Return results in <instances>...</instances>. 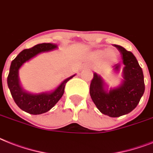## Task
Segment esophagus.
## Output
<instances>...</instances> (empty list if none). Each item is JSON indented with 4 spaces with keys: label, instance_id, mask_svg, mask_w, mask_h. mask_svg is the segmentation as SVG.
I'll use <instances>...</instances> for the list:
<instances>
[{
    "label": "esophagus",
    "instance_id": "34e87169",
    "mask_svg": "<svg viewBox=\"0 0 153 153\" xmlns=\"http://www.w3.org/2000/svg\"><path fill=\"white\" fill-rule=\"evenodd\" d=\"M82 69H89L90 68V67H89V65H85V66H82Z\"/></svg>",
    "mask_w": 153,
    "mask_h": 153
}]
</instances>
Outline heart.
<instances>
[{"instance_id": "heart-1", "label": "heart", "mask_w": 153, "mask_h": 153, "mask_svg": "<svg viewBox=\"0 0 153 153\" xmlns=\"http://www.w3.org/2000/svg\"><path fill=\"white\" fill-rule=\"evenodd\" d=\"M100 54H102V52H100ZM107 56H108V58L109 59H115V53L114 51L112 50H108L107 51Z\"/></svg>"}]
</instances>
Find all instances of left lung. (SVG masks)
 I'll return each mask as SVG.
<instances>
[{"label": "left lung", "instance_id": "obj_1", "mask_svg": "<svg viewBox=\"0 0 153 153\" xmlns=\"http://www.w3.org/2000/svg\"><path fill=\"white\" fill-rule=\"evenodd\" d=\"M114 46L121 53L123 63L114 65L113 70L120 71L123 67V82L117 87L108 89L102 78L94 73L89 94L100 112L110 117H120L137 107L145 92V82L142 69L134 54L120 45Z\"/></svg>", "mask_w": 153, "mask_h": 153}]
</instances>
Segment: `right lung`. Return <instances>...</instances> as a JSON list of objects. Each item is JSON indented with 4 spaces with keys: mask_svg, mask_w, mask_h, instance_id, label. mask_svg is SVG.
Masks as SVG:
<instances>
[{
    "mask_svg": "<svg viewBox=\"0 0 153 153\" xmlns=\"http://www.w3.org/2000/svg\"><path fill=\"white\" fill-rule=\"evenodd\" d=\"M56 48V45L51 43L36 45L32 48L22 51L12 61L7 79L8 88L16 105L23 111L29 114L40 115L49 111L63 96L66 83L75 75L74 74L66 79L55 90L51 92L30 94L24 90L21 86L19 78V70L22 65L39 53L49 52Z\"/></svg>",
    "mask_w": 153,
    "mask_h": 153,
    "instance_id": "add662e5",
    "label": "right lung"
}]
</instances>
